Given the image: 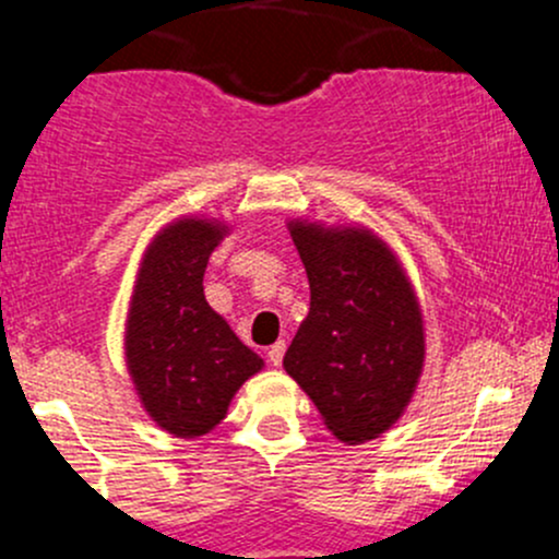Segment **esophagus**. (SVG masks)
I'll return each mask as SVG.
<instances>
[{
    "instance_id": "obj_1",
    "label": "esophagus",
    "mask_w": 559,
    "mask_h": 559,
    "mask_svg": "<svg viewBox=\"0 0 559 559\" xmlns=\"http://www.w3.org/2000/svg\"><path fill=\"white\" fill-rule=\"evenodd\" d=\"M284 354H286V343L278 341L275 346L267 348V359L270 365H275V368H281V362H284Z\"/></svg>"
}]
</instances>
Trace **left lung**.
<instances>
[{"label":"left lung","instance_id":"8db88e82","mask_svg":"<svg viewBox=\"0 0 559 559\" xmlns=\"http://www.w3.org/2000/svg\"><path fill=\"white\" fill-rule=\"evenodd\" d=\"M289 233L306 264L311 311L286 352V373L337 441H373L408 408L425 368L419 297L368 227L292 218Z\"/></svg>","mask_w":559,"mask_h":559}]
</instances>
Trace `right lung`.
<instances>
[{"mask_svg": "<svg viewBox=\"0 0 559 559\" xmlns=\"http://www.w3.org/2000/svg\"><path fill=\"white\" fill-rule=\"evenodd\" d=\"M227 233L218 218H175L154 235L134 278L127 370L145 414L175 438L222 425L235 392L264 368L202 289L207 259Z\"/></svg>", "mask_w": 559, "mask_h": 559, "instance_id": "right-lung-1", "label": "right lung"}]
</instances>
